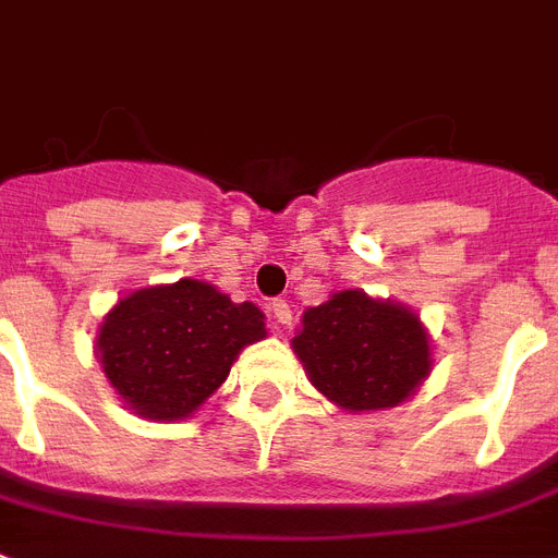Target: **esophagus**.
Returning a JSON list of instances; mask_svg holds the SVG:
<instances>
[{
	"mask_svg": "<svg viewBox=\"0 0 558 558\" xmlns=\"http://www.w3.org/2000/svg\"><path fill=\"white\" fill-rule=\"evenodd\" d=\"M271 316H275V322H278L280 327H289L292 325V310H289L287 301H271Z\"/></svg>",
	"mask_w": 558,
	"mask_h": 558,
	"instance_id": "34e87169",
	"label": "esophagus"
}]
</instances>
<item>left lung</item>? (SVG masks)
<instances>
[{"label":"left lung","instance_id":"1","mask_svg":"<svg viewBox=\"0 0 558 558\" xmlns=\"http://www.w3.org/2000/svg\"><path fill=\"white\" fill-rule=\"evenodd\" d=\"M292 351L310 383L345 412L401 407L433 372V345L418 313L342 289L310 307Z\"/></svg>","mask_w":558,"mask_h":558}]
</instances>
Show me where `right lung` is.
I'll list each match as a JSON object with an SVG mask.
<instances>
[{
    "label": "right lung",
    "instance_id": "right-lung-1",
    "mask_svg": "<svg viewBox=\"0 0 558 558\" xmlns=\"http://www.w3.org/2000/svg\"><path fill=\"white\" fill-rule=\"evenodd\" d=\"M266 336L260 307L181 278L119 298L101 318L96 360L140 418L184 421L228 380L242 348Z\"/></svg>",
    "mask_w": 558,
    "mask_h": 558
}]
</instances>
